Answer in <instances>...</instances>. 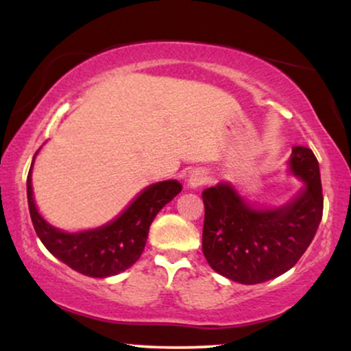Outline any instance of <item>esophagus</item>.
Here are the masks:
<instances>
[{
    "instance_id": "esophagus-1",
    "label": "esophagus",
    "mask_w": 351,
    "mask_h": 351,
    "mask_svg": "<svg viewBox=\"0 0 351 351\" xmlns=\"http://www.w3.org/2000/svg\"><path fill=\"white\" fill-rule=\"evenodd\" d=\"M207 182V174L204 171H193L190 179H188V185H190L191 188H197L201 185H204Z\"/></svg>"
}]
</instances>
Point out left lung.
<instances>
[{
    "label": "left lung",
    "mask_w": 351,
    "mask_h": 351,
    "mask_svg": "<svg viewBox=\"0 0 351 351\" xmlns=\"http://www.w3.org/2000/svg\"><path fill=\"white\" fill-rule=\"evenodd\" d=\"M291 171L306 186L280 209H252L228 184L202 191V253L213 271L255 285L282 276L299 261L322 221L323 191L311 149L293 147Z\"/></svg>",
    "instance_id": "left-lung-1"
}]
</instances>
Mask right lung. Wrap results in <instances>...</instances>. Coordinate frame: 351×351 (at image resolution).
I'll use <instances>...</instances> for the list:
<instances>
[{
	"label": "right lung",
	"mask_w": 351,
	"mask_h": 351,
	"mask_svg": "<svg viewBox=\"0 0 351 351\" xmlns=\"http://www.w3.org/2000/svg\"><path fill=\"white\" fill-rule=\"evenodd\" d=\"M32 167L27 177V196L34 231L53 256L88 277L117 276L133 266L144 252L156 213L182 191V185L177 180L158 182L145 188L128 209L109 225L68 234L50 226L39 215L33 199Z\"/></svg>",
	"instance_id": "right-lung-1"
}]
</instances>
